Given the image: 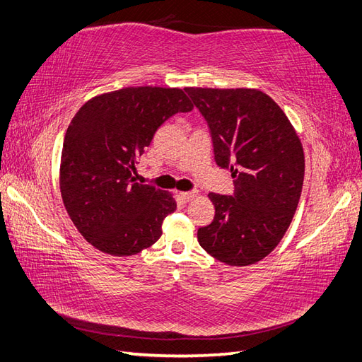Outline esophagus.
I'll return each instance as SVG.
<instances>
[{
	"instance_id": "1",
	"label": "esophagus",
	"mask_w": 362,
	"mask_h": 362,
	"mask_svg": "<svg viewBox=\"0 0 362 362\" xmlns=\"http://www.w3.org/2000/svg\"><path fill=\"white\" fill-rule=\"evenodd\" d=\"M180 197H181V199H184V202H190L192 198L197 197V192L195 190L194 192H181Z\"/></svg>"
}]
</instances>
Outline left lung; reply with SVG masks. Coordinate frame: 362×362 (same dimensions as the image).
<instances>
[{
	"mask_svg": "<svg viewBox=\"0 0 362 362\" xmlns=\"http://www.w3.org/2000/svg\"><path fill=\"white\" fill-rule=\"evenodd\" d=\"M206 119L215 163L229 168L234 195L209 194L214 221L198 243L230 267L260 262L290 228L299 204L305 158L299 136L268 94L247 88H186Z\"/></svg>",
	"mask_w": 362,
	"mask_h": 362,
	"instance_id": "8db88e82",
	"label": "left lung"
}]
</instances>
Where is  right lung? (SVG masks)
Wrapping results in <instances>:
<instances>
[{
    "label": "right lung",
    "instance_id": "1",
    "mask_svg": "<svg viewBox=\"0 0 362 362\" xmlns=\"http://www.w3.org/2000/svg\"><path fill=\"white\" fill-rule=\"evenodd\" d=\"M192 110L180 88L130 86L95 95L77 111L63 141L60 192L88 243L124 257L158 242L176 202L136 182L134 165L168 117Z\"/></svg>",
    "mask_w": 362,
    "mask_h": 362
}]
</instances>
